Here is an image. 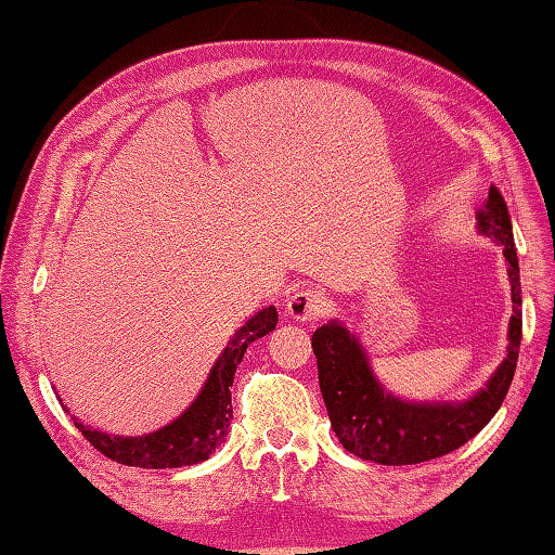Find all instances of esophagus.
<instances>
[{
	"mask_svg": "<svg viewBox=\"0 0 555 555\" xmlns=\"http://www.w3.org/2000/svg\"><path fill=\"white\" fill-rule=\"evenodd\" d=\"M287 310L296 322H314L326 312V298L312 289H296L287 300Z\"/></svg>",
	"mask_w": 555,
	"mask_h": 555,
	"instance_id": "esophagus-1",
	"label": "esophagus"
}]
</instances>
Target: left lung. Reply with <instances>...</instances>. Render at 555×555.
Wrapping results in <instances>:
<instances>
[{
    "label": "left lung",
    "instance_id": "8db88e82",
    "mask_svg": "<svg viewBox=\"0 0 555 555\" xmlns=\"http://www.w3.org/2000/svg\"><path fill=\"white\" fill-rule=\"evenodd\" d=\"M479 231L502 245L512 280L514 314L509 347L495 375L465 402H408L382 389L371 365L345 326L324 324L312 335L319 389H322L333 433L340 444L363 461L379 465H414L463 447L491 422L505 400L518 361L524 319H520V278L514 233L505 198L491 188L477 210Z\"/></svg>",
    "mask_w": 555,
    "mask_h": 555
}]
</instances>
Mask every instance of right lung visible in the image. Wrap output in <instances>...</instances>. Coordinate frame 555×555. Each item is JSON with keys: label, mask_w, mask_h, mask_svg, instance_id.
Instances as JSON below:
<instances>
[{"label": "right lung", "mask_w": 555, "mask_h": 555, "mask_svg": "<svg viewBox=\"0 0 555 555\" xmlns=\"http://www.w3.org/2000/svg\"><path fill=\"white\" fill-rule=\"evenodd\" d=\"M278 324L275 306H268L257 312L233 335L229 347L217 359L212 371L201 389L198 398L190 410H184L173 424L164 426L141 438H111L106 433L90 430L76 422V428L82 433L96 451L106 459L131 465V467H180L194 465L210 459V453L220 447L227 438V428L231 424V386L236 367L243 361V354L249 343L263 338ZM64 408V405H62Z\"/></svg>", "instance_id": "1"}]
</instances>
